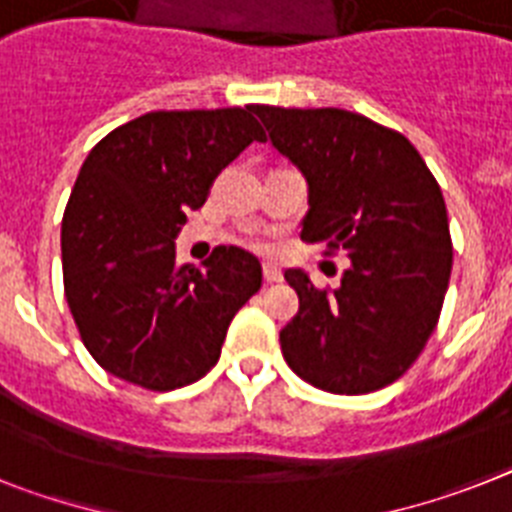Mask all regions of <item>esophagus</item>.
Masks as SVG:
<instances>
[{"instance_id":"esophagus-1","label":"esophagus","mask_w":512,"mask_h":512,"mask_svg":"<svg viewBox=\"0 0 512 512\" xmlns=\"http://www.w3.org/2000/svg\"><path fill=\"white\" fill-rule=\"evenodd\" d=\"M263 276H265V281H268V283H278L283 278V273H281V268H278V265L265 263L263 265Z\"/></svg>"}]
</instances>
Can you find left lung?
Segmentation results:
<instances>
[{
	"mask_svg": "<svg viewBox=\"0 0 512 512\" xmlns=\"http://www.w3.org/2000/svg\"><path fill=\"white\" fill-rule=\"evenodd\" d=\"M252 111L307 179L302 239L351 260L338 289H317L302 270L283 273L299 296L281 330L283 359L328 393L385 388L419 359L448 291L453 242L440 184L401 132L362 114Z\"/></svg>",
	"mask_w": 512,
	"mask_h": 512,
	"instance_id": "8db88e82",
	"label": "left lung"
}]
</instances>
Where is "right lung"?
<instances>
[{
    "instance_id": "1",
    "label": "right lung",
    "mask_w": 512,
    "mask_h": 512,
    "mask_svg": "<svg viewBox=\"0 0 512 512\" xmlns=\"http://www.w3.org/2000/svg\"><path fill=\"white\" fill-rule=\"evenodd\" d=\"M247 109L150 111L85 158L62 218L64 296L85 349L119 380L176 390L216 367L231 320L263 286L255 255L216 247L176 263L187 210L249 143Z\"/></svg>"
}]
</instances>
